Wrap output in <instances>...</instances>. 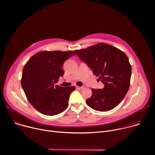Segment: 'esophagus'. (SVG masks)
Instances as JSON below:
<instances>
[{
	"label": "esophagus",
	"instance_id": "obj_1",
	"mask_svg": "<svg viewBox=\"0 0 155 155\" xmlns=\"http://www.w3.org/2000/svg\"><path fill=\"white\" fill-rule=\"evenodd\" d=\"M76 88L78 90H81L83 89V87H80V86H76Z\"/></svg>",
	"mask_w": 155,
	"mask_h": 155
}]
</instances>
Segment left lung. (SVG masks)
I'll use <instances>...</instances> for the list:
<instances>
[{"label":"left lung","mask_w":155,"mask_h":155,"mask_svg":"<svg viewBox=\"0 0 155 155\" xmlns=\"http://www.w3.org/2000/svg\"><path fill=\"white\" fill-rule=\"evenodd\" d=\"M77 56L98 77L104 87L92 88V96L87 105L99 112L116 107L128 91L131 77V65L126 54L117 48L99 43L86 49L75 51Z\"/></svg>","instance_id":"8db88e82"}]
</instances>
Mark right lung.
Returning <instances> with one entry per match:
<instances>
[{
    "label": "right lung",
    "instance_id": "right-lung-1",
    "mask_svg": "<svg viewBox=\"0 0 155 155\" xmlns=\"http://www.w3.org/2000/svg\"><path fill=\"white\" fill-rule=\"evenodd\" d=\"M73 51H43L32 56L23 70L21 86L30 104L39 112L58 115L67 108L75 87L54 85L64 75V62L75 55Z\"/></svg>",
    "mask_w": 155,
    "mask_h": 155
}]
</instances>
